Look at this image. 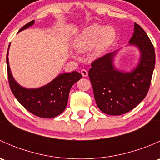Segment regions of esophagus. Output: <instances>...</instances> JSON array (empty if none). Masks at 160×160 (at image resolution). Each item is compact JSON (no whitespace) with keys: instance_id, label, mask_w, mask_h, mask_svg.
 <instances>
[{"instance_id":"34e87169","label":"esophagus","mask_w":160,"mask_h":160,"mask_svg":"<svg viewBox=\"0 0 160 160\" xmlns=\"http://www.w3.org/2000/svg\"><path fill=\"white\" fill-rule=\"evenodd\" d=\"M81 74L83 75V77H88V72L84 69H83V70H81Z\"/></svg>"}]
</instances>
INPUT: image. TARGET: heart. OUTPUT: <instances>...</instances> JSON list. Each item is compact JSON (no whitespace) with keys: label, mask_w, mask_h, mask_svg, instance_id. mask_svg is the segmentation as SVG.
I'll use <instances>...</instances> for the list:
<instances>
[{"label":"heart","mask_w":160,"mask_h":160,"mask_svg":"<svg viewBox=\"0 0 160 160\" xmlns=\"http://www.w3.org/2000/svg\"><path fill=\"white\" fill-rule=\"evenodd\" d=\"M116 38V32L112 27L103 28L93 24L83 31L73 42L74 47L79 52L88 51L94 46V54L103 53L112 44Z\"/></svg>","instance_id":"heart-1"}]
</instances>
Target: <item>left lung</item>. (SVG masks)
Returning a JSON list of instances; mask_svg holds the SVG:
<instances>
[{
	"label": "left lung",
	"instance_id": "8db88e82",
	"mask_svg": "<svg viewBox=\"0 0 160 160\" xmlns=\"http://www.w3.org/2000/svg\"><path fill=\"white\" fill-rule=\"evenodd\" d=\"M129 42L136 46L141 53L135 70L130 72L115 70L112 63L114 52L95 59L88 72L97 105L109 115H121L135 108L149 89L156 62L154 46L136 23Z\"/></svg>",
	"mask_w": 160,
	"mask_h": 160
}]
</instances>
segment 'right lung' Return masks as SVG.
<instances>
[{"instance_id":"obj_1","label":"right lung","mask_w":160,"mask_h":160,"mask_svg":"<svg viewBox=\"0 0 160 160\" xmlns=\"http://www.w3.org/2000/svg\"><path fill=\"white\" fill-rule=\"evenodd\" d=\"M35 21L24 25L19 32L32 25ZM8 51L7 53V68L9 85L16 99L26 110L40 118H54L65 110L68 102L69 93L72 85L82 78L77 71L62 73L51 83L37 89H26L21 87L13 78L9 67Z\"/></svg>"}]
</instances>
